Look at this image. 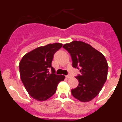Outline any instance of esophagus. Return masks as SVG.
Wrapping results in <instances>:
<instances>
[{
    "instance_id": "esophagus-1",
    "label": "esophagus",
    "mask_w": 122,
    "mask_h": 122,
    "mask_svg": "<svg viewBox=\"0 0 122 122\" xmlns=\"http://www.w3.org/2000/svg\"><path fill=\"white\" fill-rule=\"evenodd\" d=\"M66 77L67 79H69L70 78V77H71V75H67V76H66Z\"/></svg>"
}]
</instances>
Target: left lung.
Instances as JSON below:
<instances>
[{"label": "left lung", "mask_w": 122, "mask_h": 122, "mask_svg": "<svg viewBox=\"0 0 122 122\" xmlns=\"http://www.w3.org/2000/svg\"><path fill=\"white\" fill-rule=\"evenodd\" d=\"M63 48L70 54L72 66L80 70L79 81L71 94L81 102H88L98 95L107 79L108 65L105 57L89 44L73 41Z\"/></svg>", "instance_id": "left-lung-1"}]
</instances>
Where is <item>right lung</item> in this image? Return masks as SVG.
<instances>
[{
	"label": "right lung",
	"mask_w": 122,
	"mask_h": 122,
	"mask_svg": "<svg viewBox=\"0 0 122 122\" xmlns=\"http://www.w3.org/2000/svg\"><path fill=\"white\" fill-rule=\"evenodd\" d=\"M62 46V44L56 43L38 47L24 55L19 62L21 81L29 94L37 101L51 97L59 83L65 77L55 74L51 65L54 55Z\"/></svg>",
	"instance_id": "1"
}]
</instances>
